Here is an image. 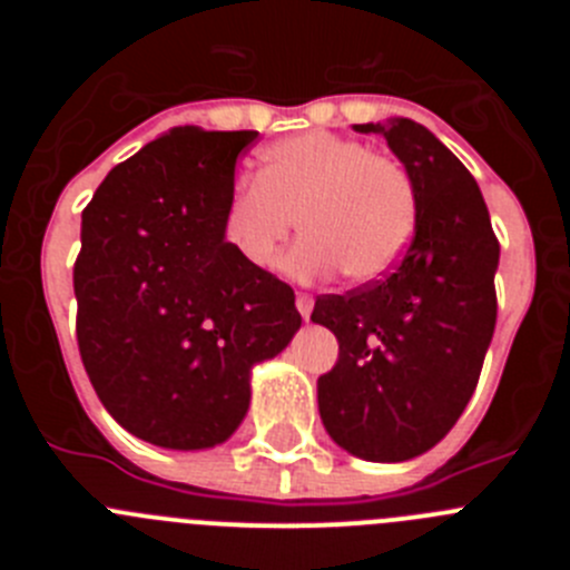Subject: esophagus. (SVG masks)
Returning a JSON list of instances; mask_svg holds the SVG:
<instances>
[{"instance_id":"34e87169","label":"esophagus","mask_w":570,"mask_h":570,"mask_svg":"<svg viewBox=\"0 0 570 570\" xmlns=\"http://www.w3.org/2000/svg\"><path fill=\"white\" fill-rule=\"evenodd\" d=\"M296 311L302 314V320H311V311H314V296L296 294Z\"/></svg>"}]
</instances>
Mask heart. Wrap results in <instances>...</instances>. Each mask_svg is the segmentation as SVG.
Returning a JSON list of instances; mask_svg holds the SVG:
<instances>
[{"instance_id":"obj_1","label":"heart","mask_w":570,"mask_h":570,"mask_svg":"<svg viewBox=\"0 0 570 570\" xmlns=\"http://www.w3.org/2000/svg\"><path fill=\"white\" fill-rule=\"evenodd\" d=\"M299 216L305 236L285 268L299 279L345 271L376 282L394 271L416 225L414 176L394 156L328 130H308L259 154L254 183L230 190L228 248L248 268L274 265Z\"/></svg>"}]
</instances>
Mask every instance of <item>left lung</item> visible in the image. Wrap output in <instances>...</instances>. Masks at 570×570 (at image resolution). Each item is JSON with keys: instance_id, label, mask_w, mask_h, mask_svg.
Listing matches in <instances>:
<instances>
[{"instance_id": "obj_1", "label": "left lung", "mask_w": 570, "mask_h": 570, "mask_svg": "<svg viewBox=\"0 0 570 570\" xmlns=\"http://www.w3.org/2000/svg\"><path fill=\"white\" fill-rule=\"evenodd\" d=\"M354 128L385 136L414 176L416 225L385 279L316 296L311 322L340 342L316 396L347 454L405 462L456 425L476 387L497 325L500 242L476 179L431 130L405 116Z\"/></svg>"}]
</instances>
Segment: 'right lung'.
Returning a JSON list of instances; mask_svg holds the SVG:
<instances>
[{"instance_id": "add662e5", "label": "right lung", "mask_w": 570, "mask_h": 570, "mask_svg": "<svg viewBox=\"0 0 570 570\" xmlns=\"http://www.w3.org/2000/svg\"><path fill=\"white\" fill-rule=\"evenodd\" d=\"M256 136L170 128L82 210L79 354L108 414L150 445L228 440L248 414L254 365L302 325L291 285L248 268L223 236L236 156Z\"/></svg>"}]
</instances>
